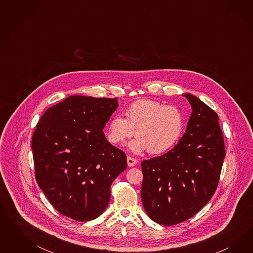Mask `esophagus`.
<instances>
[{
  "label": "esophagus",
  "instance_id": "obj_1",
  "mask_svg": "<svg viewBox=\"0 0 253 253\" xmlns=\"http://www.w3.org/2000/svg\"><path fill=\"white\" fill-rule=\"evenodd\" d=\"M138 161L136 159H133V158H130V157H127V164L129 167H133L134 165H136Z\"/></svg>",
  "mask_w": 253,
  "mask_h": 253
}]
</instances>
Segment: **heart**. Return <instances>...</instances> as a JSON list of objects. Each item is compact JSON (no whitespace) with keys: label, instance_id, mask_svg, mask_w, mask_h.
Listing matches in <instances>:
<instances>
[{"label":"heart","instance_id":"heart-1","mask_svg":"<svg viewBox=\"0 0 253 253\" xmlns=\"http://www.w3.org/2000/svg\"><path fill=\"white\" fill-rule=\"evenodd\" d=\"M184 126V113L178 107L157 100L140 99L127 108L126 119L117 115L109 121L107 137L111 144L122 146L135 133L137 137L129 146L133 153L148 150V153L159 155L176 145Z\"/></svg>","mask_w":253,"mask_h":253}]
</instances>
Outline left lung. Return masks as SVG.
I'll list each match as a JSON object with an SVG mask.
<instances>
[{
    "label": "left lung",
    "mask_w": 253,
    "mask_h": 253,
    "mask_svg": "<svg viewBox=\"0 0 253 253\" xmlns=\"http://www.w3.org/2000/svg\"><path fill=\"white\" fill-rule=\"evenodd\" d=\"M184 135L164 155L141 163L143 206L154 222L173 225L198 213L213 196L225 156L219 118L191 93Z\"/></svg>",
    "instance_id": "1"
}]
</instances>
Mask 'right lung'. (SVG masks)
<instances>
[{"instance_id":"1","label":"right lung","mask_w":253,"mask_h":253,"mask_svg":"<svg viewBox=\"0 0 253 253\" xmlns=\"http://www.w3.org/2000/svg\"><path fill=\"white\" fill-rule=\"evenodd\" d=\"M118 98L72 95L49 107L32 136L35 177L54 209L79 222L103 213L126 155L104 134Z\"/></svg>"}]
</instances>
